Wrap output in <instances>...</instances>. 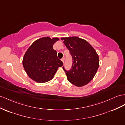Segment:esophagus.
<instances>
[{
  "mask_svg": "<svg viewBox=\"0 0 125 125\" xmlns=\"http://www.w3.org/2000/svg\"><path fill=\"white\" fill-rule=\"evenodd\" d=\"M62 62L63 63H64V61H65V58H62Z\"/></svg>",
  "mask_w": 125,
  "mask_h": 125,
  "instance_id": "esophagus-1",
  "label": "esophagus"
}]
</instances>
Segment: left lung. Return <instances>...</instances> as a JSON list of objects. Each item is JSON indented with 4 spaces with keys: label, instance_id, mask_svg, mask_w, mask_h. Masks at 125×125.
<instances>
[{
    "label": "left lung",
    "instance_id": "obj_1",
    "mask_svg": "<svg viewBox=\"0 0 125 125\" xmlns=\"http://www.w3.org/2000/svg\"><path fill=\"white\" fill-rule=\"evenodd\" d=\"M61 39L73 57L72 69L66 72L67 79L77 87L86 85L94 78L99 68L98 55L85 39L76 36ZM63 69L66 71L63 67Z\"/></svg>",
    "mask_w": 125,
    "mask_h": 125
}]
</instances>
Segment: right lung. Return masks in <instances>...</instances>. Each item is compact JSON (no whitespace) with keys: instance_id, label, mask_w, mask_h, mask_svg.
<instances>
[{"instance_id":"add662e5","label":"right lung","mask_w":125,"mask_h":125,"mask_svg":"<svg viewBox=\"0 0 125 125\" xmlns=\"http://www.w3.org/2000/svg\"><path fill=\"white\" fill-rule=\"evenodd\" d=\"M58 37H45L37 39L26 52L22 65L29 78L35 82L44 83L52 80L57 70L63 65L57 57L53 45Z\"/></svg>"}]
</instances>
